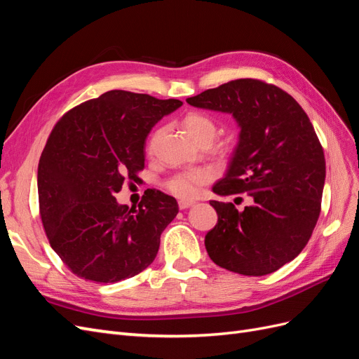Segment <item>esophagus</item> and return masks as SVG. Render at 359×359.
I'll return each instance as SVG.
<instances>
[{"instance_id":"34e87169","label":"esophagus","mask_w":359,"mask_h":359,"mask_svg":"<svg viewBox=\"0 0 359 359\" xmlns=\"http://www.w3.org/2000/svg\"><path fill=\"white\" fill-rule=\"evenodd\" d=\"M193 205H194L193 201H180L178 202L180 210H187V208H190V206H193Z\"/></svg>"}]
</instances>
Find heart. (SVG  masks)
Wrapping results in <instances>:
<instances>
[{
	"instance_id": "obj_1",
	"label": "heart",
	"mask_w": 359,
	"mask_h": 359,
	"mask_svg": "<svg viewBox=\"0 0 359 359\" xmlns=\"http://www.w3.org/2000/svg\"><path fill=\"white\" fill-rule=\"evenodd\" d=\"M181 126L186 135L196 144H211L217 136V123L203 112L191 111L182 118ZM214 180L211 169H190L173 175L168 182V190L181 199H193L201 193V189Z\"/></svg>"
}]
</instances>
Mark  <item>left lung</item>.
I'll return each mask as SVG.
<instances>
[{
	"mask_svg": "<svg viewBox=\"0 0 359 359\" xmlns=\"http://www.w3.org/2000/svg\"><path fill=\"white\" fill-rule=\"evenodd\" d=\"M187 103L229 112L241 127L220 196L248 193L253 203L211 201L219 215L205 236L212 262L243 276H265L295 259L320 214L325 156L310 118L290 94L259 79H236Z\"/></svg>",
	"mask_w": 359,
	"mask_h": 359,
	"instance_id": "8db88e82",
	"label": "left lung"
}]
</instances>
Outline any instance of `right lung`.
<instances>
[{"label": "right lung", "instance_id": "obj_1", "mask_svg": "<svg viewBox=\"0 0 359 359\" xmlns=\"http://www.w3.org/2000/svg\"><path fill=\"white\" fill-rule=\"evenodd\" d=\"M182 104L112 90L64 114L39 172V210L50 247L73 274L116 283L153 264L160 235L178 214L175 198L148 190L137 208L114 194L145 168V139Z\"/></svg>", "mask_w": 359, "mask_h": 359}]
</instances>
